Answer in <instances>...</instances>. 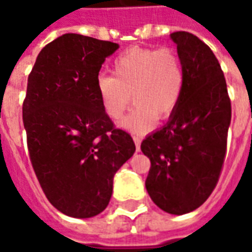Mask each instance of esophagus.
Segmentation results:
<instances>
[{"label": "esophagus", "mask_w": 252, "mask_h": 252, "mask_svg": "<svg viewBox=\"0 0 252 252\" xmlns=\"http://www.w3.org/2000/svg\"><path fill=\"white\" fill-rule=\"evenodd\" d=\"M133 142H135V146H136V151H140V143H142L140 137L133 136Z\"/></svg>", "instance_id": "34e87169"}]
</instances>
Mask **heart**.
Listing matches in <instances>:
<instances>
[{
	"instance_id": "b5f03b06",
	"label": "heart",
	"mask_w": 252,
	"mask_h": 252,
	"mask_svg": "<svg viewBox=\"0 0 252 252\" xmlns=\"http://www.w3.org/2000/svg\"><path fill=\"white\" fill-rule=\"evenodd\" d=\"M113 75H99L95 92L104 113L119 120L132 102L136 105L121 121L133 133L150 131L157 119L174 113L185 86V68L173 48H131L112 63Z\"/></svg>"
}]
</instances>
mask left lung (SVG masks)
<instances>
[{
  "instance_id": "obj_1",
  "label": "left lung",
  "mask_w": 252,
  "mask_h": 252,
  "mask_svg": "<svg viewBox=\"0 0 252 252\" xmlns=\"http://www.w3.org/2000/svg\"><path fill=\"white\" fill-rule=\"evenodd\" d=\"M185 68L180 104L166 126L142 142L151 167L146 189L171 215H185L206 201L221 173L231 124V101L220 63L189 32L170 35Z\"/></svg>"
}]
</instances>
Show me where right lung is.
Listing matches in <instances>:
<instances>
[{
	"mask_svg": "<svg viewBox=\"0 0 252 252\" xmlns=\"http://www.w3.org/2000/svg\"><path fill=\"white\" fill-rule=\"evenodd\" d=\"M117 43L64 33L47 44L28 77L23 104L30 158L44 194L75 219L109 204L116 171L135 153L99 105L95 82Z\"/></svg>",
	"mask_w": 252,
	"mask_h": 252,
	"instance_id": "1",
	"label": "right lung"
}]
</instances>
